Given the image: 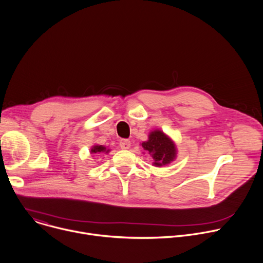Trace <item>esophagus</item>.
<instances>
[{
  "mask_svg": "<svg viewBox=\"0 0 263 263\" xmlns=\"http://www.w3.org/2000/svg\"><path fill=\"white\" fill-rule=\"evenodd\" d=\"M120 146L123 149H127V148H129L131 146V141L129 139H122L120 141Z\"/></svg>",
  "mask_w": 263,
  "mask_h": 263,
  "instance_id": "obj_1",
  "label": "esophagus"
}]
</instances>
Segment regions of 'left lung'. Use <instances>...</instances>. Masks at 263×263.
Returning <instances> with one entry per match:
<instances>
[{
    "label": "left lung",
    "mask_w": 263,
    "mask_h": 263,
    "mask_svg": "<svg viewBox=\"0 0 263 263\" xmlns=\"http://www.w3.org/2000/svg\"><path fill=\"white\" fill-rule=\"evenodd\" d=\"M144 151L154 159L155 166H162L174 161L177 148L174 141L161 130H154L148 134V139L141 143Z\"/></svg>",
    "instance_id": "1"
}]
</instances>
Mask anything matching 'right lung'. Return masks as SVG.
I'll use <instances>...</instances> for the list:
<instances>
[{
  "label": "right lung",
  "instance_id": "right-lung-1",
  "mask_svg": "<svg viewBox=\"0 0 263 263\" xmlns=\"http://www.w3.org/2000/svg\"><path fill=\"white\" fill-rule=\"evenodd\" d=\"M110 149L109 148H106L104 145H99V144H96L91 147V151L90 153H109Z\"/></svg>",
  "mask_w": 263,
  "mask_h": 263
}]
</instances>
